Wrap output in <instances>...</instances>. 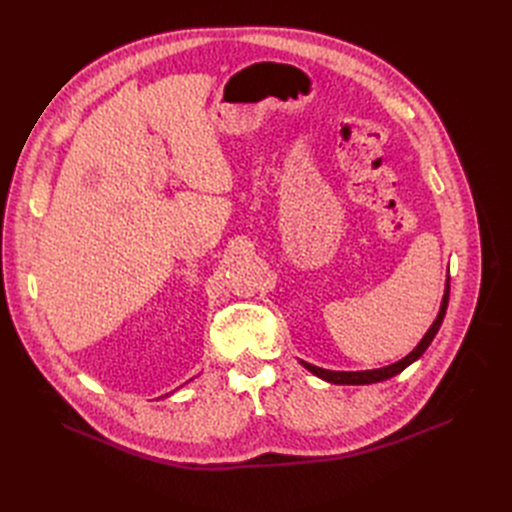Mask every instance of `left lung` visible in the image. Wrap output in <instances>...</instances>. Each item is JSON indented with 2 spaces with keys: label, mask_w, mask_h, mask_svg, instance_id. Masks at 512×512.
<instances>
[{
  "label": "left lung",
  "mask_w": 512,
  "mask_h": 512,
  "mask_svg": "<svg viewBox=\"0 0 512 512\" xmlns=\"http://www.w3.org/2000/svg\"><path fill=\"white\" fill-rule=\"evenodd\" d=\"M448 298H450V277L446 279V289H444V298H442V306H440V312H437L435 321L431 323V327L427 329V333L423 335L421 342L417 344V348L412 350L408 356H404L402 360L394 362V364H387V367H381V369H371V371H329V369H321V367H314V364L310 362H304L300 360L302 367L306 371H310L312 375H316L323 381H329V383H335V385H371V383H379V381H385V379H392L396 377L398 373H402L406 367H410L412 362L419 360L423 356V352L429 348V344L433 342L435 333L440 331L442 327V321L446 316V308H448Z\"/></svg>",
  "instance_id": "obj_1"
}]
</instances>
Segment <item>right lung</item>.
<instances>
[{"label": "right lung", "instance_id": "add662e5", "mask_svg": "<svg viewBox=\"0 0 512 512\" xmlns=\"http://www.w3.org/2000/svg\"><path fill=\"white\" fill-rule=\"evenodd\" d=\"M189 381H191V379H189ZM189 381H187V383H189ZM181 387H183V385H181ZM175 392H179V387H177V389H173V392H170V394H164V396H160V398H168V396H173Z\"/></svg>", "mask_w": 512, "mask_h": 512}]
</instances>
